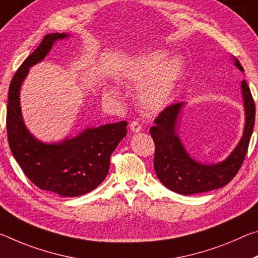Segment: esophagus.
Listing matches in <instances>:
<instances>
[{
	"mask_svg": "<svg viewBox=\"0 0 258 258\" xmlns=\"http://www.w3.org/2000/svg\"><path fill=\"white\" fill-rule=\"evenodd\" d=\"M130 127H131V130L133 131L134 133H138V132H140V131H141V125L139 124L138 121H132V122H131Z\"/></svg>",
	"mask_w": 258,
	"mask_h": 258,
	"instance_id": "34e87169",
	"label": "esophagus"
}]
</instances>
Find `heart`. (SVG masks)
I'll return each mask as SVG.
<instances>
[{"label": "heart", "mask_w": 258, "mask_h": 258, "mask_svg": "<svg viewBox=\"0 0 258 258\" xmlns=\"http://www.w3.org/2000/svg\"><path fill=\"white\" fill-rule=\"evenodd\" d=\"M166 52L150 50L134 56L121 73V80L128 85H139L147 80L139 92L138 101L149 113L165 108L182 75V60L178 57L162 62Z\"/></svg>", "instance_id": "heart-1"}]
</instances>
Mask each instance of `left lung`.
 Segmentation results:
<instances>
[{
  "label": "left lung",
  "mask_w": 258,
  "mask_h": 258,
  "mask_svg": "<svg viewBox=\"0 0 258 258\" xmlns=\"http://www.w3.org/2000/svg\"><path fill=\"white\" fill-rule=\"evenodd\" d=\"M234 65L243 71L238 59ZM246 124L238 146L225 161L217 164H202L189 156L175 133L178 117L183 103L166 107L155 119L149 132L155 142L154 167L161 182L178 194L191 195L222 188L238 173L246 156L255 125V102L246 80L241 83Z\"/></svg>",
  "instance_id": "left-lung-1"
}]
</instances>
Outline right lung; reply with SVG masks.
Returning <instances> with one entry per match:
<instances>
[{"instance_id": "obj_1", "label": "right lung", "mask_w": 258, "mask_h": 258, "mask_svg": "<svg viewBox=\"0 0 258 258\" xmlns=\"http://www.w3.org/2000/svg\"><path fill=\"white\" fill-rule=\"evenodd\" d=\"M68 36L47 34L15 73L8 95L7 133L12 155L36 187L73 198L95 189L104 180L110 156L127 133V121L86 128L79 136L67 138L59 144H43L26 128L20 111V86L30 68L47 56L57 40Z\"/></svg>"}]
</instances>
